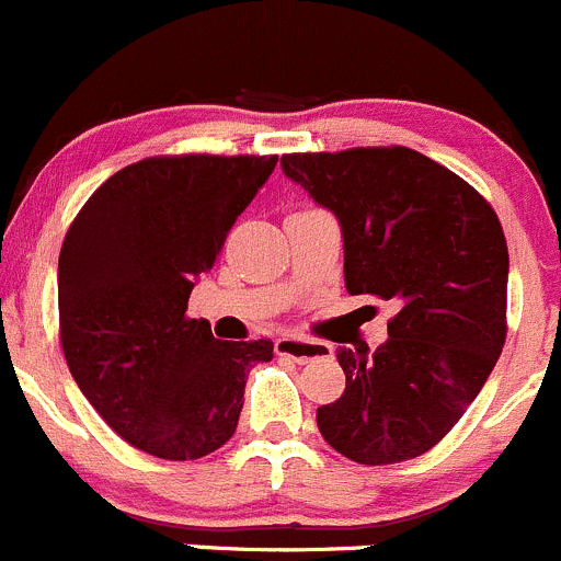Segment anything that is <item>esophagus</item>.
<instances>
[{
	"mask_svg": "<svg viewBox=\"0 0 561 561\" xmlns=\"http://www.w3.org/2000/svg\"><path fill=\"white\" fill-rule=\"evenodd\" d=\"M275 354L286 356L291 362H308L319 359V356L332 354V345L316 343V340H302V337H278L275 340Z\"/></svg>",
	"mask_w": 561,
	"mask_h": 561,
	"instance_id": "34e87169",
	"label": "esophagus"
}]
</instances>
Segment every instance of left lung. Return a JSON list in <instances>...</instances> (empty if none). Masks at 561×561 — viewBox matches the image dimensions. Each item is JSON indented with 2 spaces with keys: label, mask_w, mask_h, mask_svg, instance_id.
I'll use <instances>...</instances> for the list:
<instances>
[{
  "label": "left lung",
  "mask_w": 561,
  "mask_h": 561,
  "mask_svg": "<svg viewBox=\"0 0 561 561\" xmlns=\"http://www.w3.org/2000/svg\"><path fill=\"white\" fill-rule=\"evenodd\" d=\"M283 172L337 216L345 288L397 302L389 340L340 348L323 440L359 465L435 448L483 389L507 334V242L476 188L413 148L286 153Z\"/></svg>",
  "instance_id": "left-lung-1"
}]
</instances>
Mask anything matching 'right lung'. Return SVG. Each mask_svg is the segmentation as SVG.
Segmentation results:
<instances>
[{"instance_id":"add662e5","label":"right lung","mask_w":561,"mask_h":561,"mask_svg":"<svg viewBox=\"0 0 561 561\" xmlns=\"http://www.w3.org/2000/svg\"><path fill=\"white\" fill-rule=\"evenodd\" d=\"M278 156H151L89 196L59 253V337L75 383L115 435L170 461L238 430L248 369L273 340H216L188 319L194 280Z\"/></svg>"}]
</instances>
